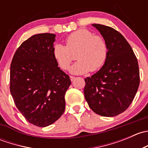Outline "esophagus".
<instances>
[{
  "label": "esophagus",
  "instance_id": "obj_1",
  "mask_svg": "<svg viewBox=\"0 0 148 148\" xmlns=\"http://www.w3.org/2000/svg\"><path fill=\"white\" fill-rule=\"evenodd\" d=\"M76 77H73V76H70V79H71V81H74V79H75Z\"/></svg>",
  "mask_w": 148,
  "mask_h": 148
}]
</instances>
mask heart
Wrapping results in <instances>:
<instances>
[{
  "label": "heart",
  "instance_id": "heart-1",
  "mask_svg": "<svg viewBox=\"0 0 148 148\" xmlns=\"http://www.w3.org/2000/svg\"><path fill=\"white\" fill-rule=\"evenodd\" d=\"M66 46L56 44L53 46V55L59 66L68 69L76 53L77 61L70 68L74 74H83L100 69L107 56L106 41L100 36L94 35L87 29H79L66 38Z\"/></svg>",
  "mask_w": 148,
  "mask_h": 148
}]
</instances>
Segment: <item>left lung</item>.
<instances>
[{
    "label": "left lung",
    "instance_id": "1",
    "mask_svg": "<svg viewBox=\"0 0 148 148\" xmlns=\"http://www.w3.org/2000/svg\"><path fill=\"white\" fill-rule=\"evenodd\" d=\"M107 46V56L102 68L84 79L85 99L96 114L114 117L130 105L140 84L138 62L125 37L110 26L92 24Z\"/></svg>",
    "mask_w": 148,
    "mask_h": 148
}]
</instances>
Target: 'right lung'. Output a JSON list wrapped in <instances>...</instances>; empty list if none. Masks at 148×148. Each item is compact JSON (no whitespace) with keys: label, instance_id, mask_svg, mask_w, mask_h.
<instances>
[{"label":"right lung","instance_id":"1","mask_svg":"<svg viewBox=\"0 0 148 148\" xmlns=\"http://www.w3.org/2000/svg\"><path fill=\"white\" fill-rule=\"evenodd\" d=\"M56 35L38 34L23 41L12 59L10 91L18 110L31 124L49 126L65 110L69 77L53 55Z\"/></svg>","mask_w":148,"mask_h":148}]
</instances>
